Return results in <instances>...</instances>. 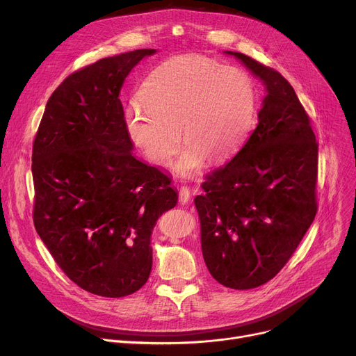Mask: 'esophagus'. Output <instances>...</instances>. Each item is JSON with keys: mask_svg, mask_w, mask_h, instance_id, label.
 <instances>
[{"mask_svg": "<svg viewBox=\"0 0 356 356\" xmlns=\"http://www.w3.org/2000/svg\"><path fill=\"white\" fill-rule=\"evenodd\" d=\"M190 198H191V193H190V188L188 187H181L179 188V202L181 204H187V202L190 201Z\"/></svg>", "mask_w": 356, "mask_h": 356, "instance_id": "34e87169", "label": "esophagus"}]
</instances>
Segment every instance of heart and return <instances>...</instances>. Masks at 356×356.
<instances>
[{"label": "heart", "instance_id": "b5f03b06", "mask_svg": "<svg viewBox=\"0 0 356 356\" xmlns=\"http://www.w3.org/2000/svg\"><path fill=\"white\" fill-rule=\"evenodd\" d=\"M139 97L142 103L124 113L130 140L149 162L166 165L182 133L187 146L177 162L182 175L198 171L206 156L214 162L232 156L246 138L257 106L248 74L200 55L162 62L145 79Z\"/></svg>", "mask_w": 356, "mask_h": 356}]
</instances>
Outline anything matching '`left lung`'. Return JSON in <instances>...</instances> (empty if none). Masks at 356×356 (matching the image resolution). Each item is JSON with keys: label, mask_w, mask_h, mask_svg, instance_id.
Wrapping results in <instances>:
<instances>
[{"label": "left lung", "mask_w": 356, "mask_h": 356, "mask_svg": "<svg viewBox=\"0 0 356 356\" xmlns=\"http://www.w3.org/2000/svg\"><path fill=\"white\" fill-rule=\"evenodd\" d=\"M268 95L242 149L201 184L194 198L201 249L211 277L250 290L293 257L317 213L318 143L310 117L278 71L239 52Z\"/></svg>", "instance_id": "1"}]
</instances>
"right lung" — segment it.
I'll return each instance as SVG.
<instances>
[{
    "instance_id": "obj_1",
    "label": "right lung",
    "mask_w": 356,
    "mask_h": 356,
    "mask_svg": "<svg viewBox=\"0 0 356 356\" xmlns=\"http://www.w3.org/2000/svg\"><path fill=\"white\" fill-rule=\"evenodd\" d=\"M155 52L104 58L65 78L33 142L36 232L65 275L101 297L146 284L152 229L178 200L166 174L131 155L118 98L129 72Z\"/></svg>"
}]
</instances>
